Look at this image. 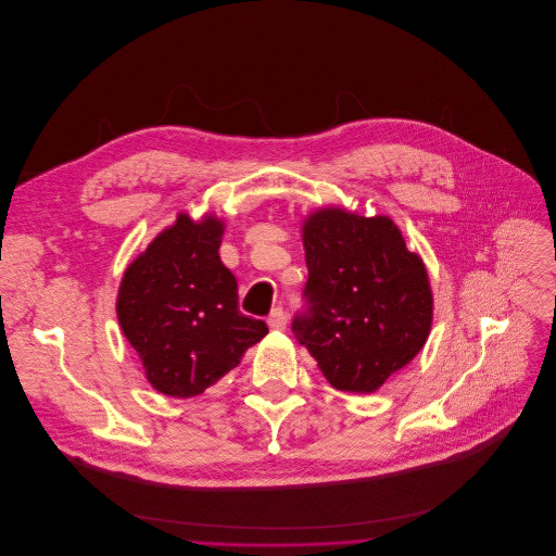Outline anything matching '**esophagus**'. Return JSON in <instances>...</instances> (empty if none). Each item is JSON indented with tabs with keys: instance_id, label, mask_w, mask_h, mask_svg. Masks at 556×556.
Listing matches in <instances>:
<instances>
[{
	"instance_id": "34e87169",
	"label": "esophagus",
	"mask_w": 556,
	"mask_h": 556,
	"mask_svg": "<svg viewBox=\"0 0 556 556\" xmlns=\"http://www.w3.org/2000/svg\"><path fill=\"white\" fill-rule=\"evenodd\" d=\"M267 324H269L271 330H285V326H287V315H285L282 306H276V308L269 313Z\"/></svg>"
}]
</instances>
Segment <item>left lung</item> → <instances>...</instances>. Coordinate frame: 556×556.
I'll use <instances>...</instances> for the list:
<instances>
[{"mask_svg": "<svg viewBox=\"0 0 556 556\" xmlns=\"http://www.w3.org/2000/svg\"><path fill=\"white\" fill-rule=\"evenodd\" d=\"M308 280L293 336L326 381L368 394L425 346L431 291L422 261L388 216L319 210L304 226Z\"/></svg>", "mask_w": 556, "mask_h": 556, "instance_id": "1", "label": "left lung"}]
</instances>
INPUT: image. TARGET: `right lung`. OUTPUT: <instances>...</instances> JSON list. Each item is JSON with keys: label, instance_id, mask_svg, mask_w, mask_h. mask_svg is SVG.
Masks as SVG:
<instances>
[{"label": "right lung", "instance_id": "add662e5", "mask_svg": "<svg viewBox=\"0 0 556 556\" xmlns=\"http://www.w3.org/2000/svg\"><path fill=\"white\" fill-rule=\"evenodd\" d=\"M224 226L179 214L125 271L118 319L151 386L190 399L239 366L269 328L239 311V285L220 263Z\"/></svg>", "mask_w": 556, "mask_h": 556}]
</instances>
